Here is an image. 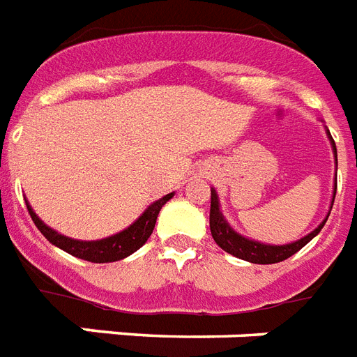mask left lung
Returning <instances> with one entry per match:
<instances>
[{"label":"left lung","mask_w":357,"mask_h":357,"mask_svg":"<svg viewBox=\"0 0 357 357\" xmlns=\"http://www.w3.org/2000/svg\"><path fill=\"white\" fill-rule=\"evenodd\" d=\"M331 138V136H330ZM331 144H333V151H335V159H337V148L333 138H331ZM337 189V185H335ZM333 206V204H331ZM328 221V219H326ZM326 221L317 228L312 230L309 236L301 238L296 243H288V245H264L258 243V241H252V239H247L243 236H239L228 227V222L225 221L222 217L221 209H219V200H217V192L211 190V208H209V228H211V236H213L215 243L221 247L222 251L230 252L232 257H238L241 260H247V262L252 264H277L287 260L292 255L303 249L309 241H311L314 236H317L322 227L326 225Z\"/></svg>","instance_id":"left-lung-1"}]
</instances>
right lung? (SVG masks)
I'll list each match as a JSON object with an SVG mask.
<instances>
[{
	"mask_svg": "<svg viewBox=\"0 0 357 357\" xmlns=\"http://www.w3.org/2000/svg\"><path fill=\"white\" fill-rule=\"evenodd\" d=\"M174 195H167L160 200L153 202L149 206L140 219L136 222H132L127 230L116 234V236H110L106 239H99V241H76V239L65 238L61 234H58L56 230H52L40 221L39 217L33 213V209L29 208V204L26 202L27 211L33 219L35 227L39 228L40 234L45 236L50 243H54L59 249H63L65 252H69L73 257L82 258V260H88V262L102 264V262H116V260H121V258L129 257L135 251H138L142 247L148 238L151 236L155 228V222H157V215H159L160 208L172 198Z\"/></svg>",
	"mask_w": 357,
	"mask_h": 357,
	"instance_id": "add662e5",
	"label": "right lung"
}]
</instances>
